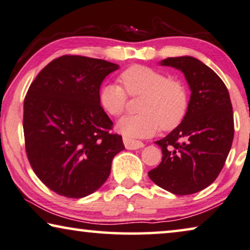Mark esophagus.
I'll return each instance as SVG.
<instances>
[{"instance_id":"esophagus-1","label":"esophagus","mask_w":250,"mask_h":250,"mask_svg":"<svg viewBox=\"0 0 250 250\" xmlns=\"http://www.w3.org/2000/svg\"><path fill=\"white\" fill-rule=\"evenodd\" d=\"M124 144L126 149H139L144 147V144L142 142L132 138H126V137H124Z\"/></svg>"}]
</instances>
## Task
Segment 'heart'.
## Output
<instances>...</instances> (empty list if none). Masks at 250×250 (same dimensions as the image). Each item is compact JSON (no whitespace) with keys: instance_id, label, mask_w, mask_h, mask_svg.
I'll list each match as a JSON object with an SVG mask.
<instances>
[{"instance_id":"b5f03b06","label":"heart","mask_w":250,"mask_h":250,"mask_svg":"<svg viewBox=\"0 0 250 250\" xmlns=\"http://www.w3.org/2000/svg\"><path fill=\"white\" fill-rule=\"evenodd\" d=\"M120 80L125 89L117 83H104L98 90V102L107 114L119 117L125 110L128 94L144 96L138 108L142 113L125 115L118 122V131L126 138L153 136L160 128L168 131L184 121L189 96L181 80L139 64L125 69Z\"/></svg>"}]
</instances>
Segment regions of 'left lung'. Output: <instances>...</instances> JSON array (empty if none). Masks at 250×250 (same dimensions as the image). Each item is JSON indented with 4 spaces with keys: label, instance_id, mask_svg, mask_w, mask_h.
<instances>
[{
    "label": "left lung",
    "instance_id": "1",
    "mask_svg": "<svg viewBox=\"0 0 250 250\" xmlns=\"http://www.w3.org/2000/svg\"><path fill=\"white\" fill-rule=\"evenodd\" d=\"M160 64L180 70L191 95L184 121L155 142L163 156L148 177L174 195L195 194L213 184L229 155L234 135L230 95L222 79L192 56Z\"/></svg>",
    "mask_w": 250,
    "mask_h": 250
}]
</instances>
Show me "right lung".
<instances>
[{
  "label": "right lung",
  "mask_w": 250,
  "mask_h": 250,
  "mask_svg": "<svg viewBox=\"0 0 250 250\" xmlns=\"http://www.w3.org/2000/svg\"><path fill=\"white\" fill-rule=\"evenodd\" d=\"M115 63L63 55L48 63L23 102L26 153L43 184L68 198H83L106 181L113 157L125 149L110 133L113 122L98 102Z\"/></svg>",
  "instance_id": "add662e5"
}]
</instances>
